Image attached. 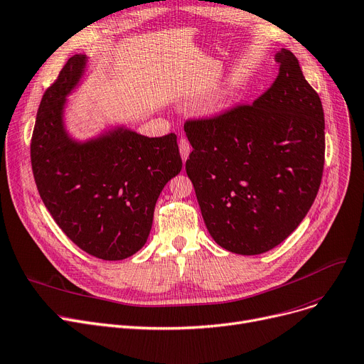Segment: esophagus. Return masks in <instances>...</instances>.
Segmentation results:
<instances>
[{"label": "esophagus", "instance_id": "esophagus-1", "mask_svg": "<svg viewBox=\"0 0 364 364\" xmlns=\"http://www.w3.org/2000/svg\"><path fill=\"white\" fill-rule=\"evenodd\" d=\"M178 147H180L181 159H183V161H187L188 154H191V151H192V147H191V144H188V141H187L186 138H181V139L178 141Z\"/></svg>", "mask_w": 364, "mask_h": 364}]
</instances>
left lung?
<instances>
[{
	"label": "left lung",
	"instance_id": "left-lung-1",
	"mask_svg": "<svg viewBox=\"0 0 364 364\" xmlns=\"http://www.w3.org/2000/svg\"><path fill=\"white\" fill-rule=\"evenodd\" d=\"M272 86L251 105L187 120L186 162L213 240L242 256L262 255L300 225L324 168V112L297 58L281 49Z\"/></svg>",
	"mask_w": 364,
	"mask_h": 364
}]
</instances>
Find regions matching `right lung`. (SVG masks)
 <instances>
[{"label": "right lung", "instance_id": "obj_1", "mask_svg": "<svg viewBox=\"0 0 364 364\" xmlns=\"http://www.w3.org/2000/svg\"><path fill=\"white\" fill-rule=\"evenodd\" d=\"M74 55L47 89L31 139L38 193L56 225L87 255L123 260L144 247L157 198L181 171L177 135L149 138L124 126L75 141L64 123L67 97L85 74Z\"/></svg>", "mask_w": 364, "mask_h": 364}]
</instances>
